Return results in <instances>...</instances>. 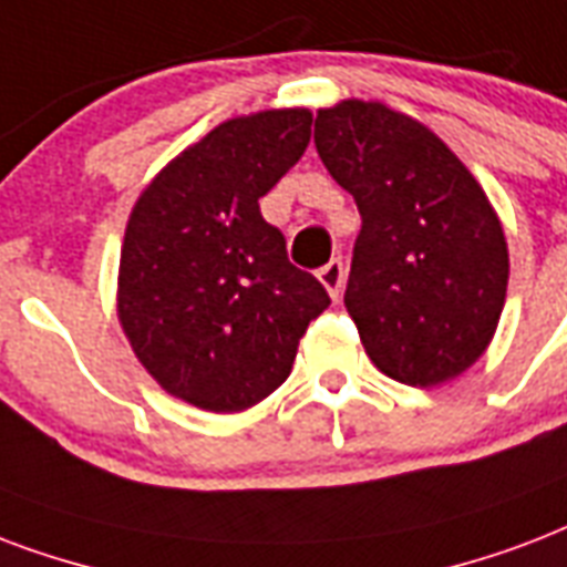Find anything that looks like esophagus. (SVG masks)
<instances>
[{
    "label": "esophagus",
    "instance_id": "esophagus-1",
    "mask_svg": "<svg viewBox=\"0 0 567 567\" xmlns=\"http://www.w3.org/2000/svg\"><path fill=\"white\" fill-rule=\"evenodd\" d=\"M318 279H321V285L327 288L332 300H339L341 288H344V265H341L339 258H332L330 265L318 270Z\"/></svg>",
    "mask_w": 567,
    "mask_h": 567
}]
</instances>
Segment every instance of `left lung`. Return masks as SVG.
I'll use <instances>...</instances> for the list:
<instances>
[{
  "label": "left lung",
  "instance_id": "1",
  "mask_svg": "<svg viewBox=\"0 0 567 567\" xmlns=\"http://www.w3.org/2000/svg\"><path fill=\"white\" fill-rule=\"evenodd\" d=\"M315 148L360 207L344 306L369 360L408 386L464 374L508 288V244L482 184L434 130L380 101L318 110Z\"/></svg>",
  "mask_w": 567,
  "mask_h": 567
}]
</instances>
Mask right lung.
<instances>
[{"mask_svg":"<svg viewBox=\"0 0 567 567\" xmlns=\"http://www.w3.org/2000/svg\"><path fill=\"white\" fill-rule=\"evenodd\" d=\"M309 136L302 106L223 121L168 159L130 210L118 323L151 378L193 408L240 413L265 401L330 306L258 207Z\"/></svg>","mask_w":567,"mask_h":567,"instance_id":"add662e5","label":"right lung"}]
</instances>
